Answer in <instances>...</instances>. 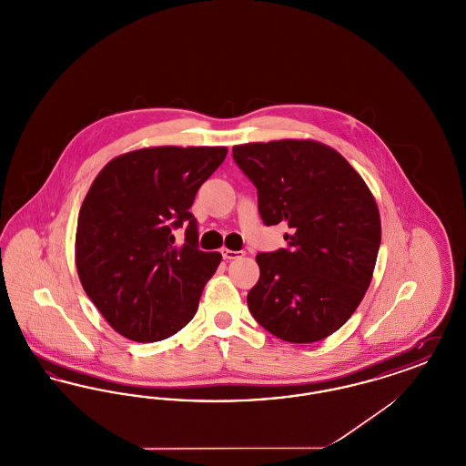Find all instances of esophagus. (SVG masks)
Returning <instances> with one entry per match:
<instances>
[{
	"label": "esophagus",
	"mask_w": 466,
	"mask_h": 466,
	"mask_svg": "<svg viewBox=\"0 0 466 466\" xmlns=\"http://www.w3.org/2000/svg\"><path fill=\"white\" fill-rule=\"evenodd\" d=\"M222 257L225 260H234V258H241V257H244V251H232V249L223 248Z\"/></svg>",
	"instance_id": "34e87169"
}]
</instances>
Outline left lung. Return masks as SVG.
<instances>
[{"label": "left lung", "mask_w": 466, "mask_h": 466, "mask_svg": "<svg viewBox=\"0 0 466 466\" xmlns=\"http://www.w3.org/2000/svg\"><path fill=\"white\" fill-rule=\"evenodd\" d=\"M255 185L258 213L287 223V248L258 253L251 316L281 340L309 344L337 332L370 285L380 246L376 200L351 164L309 139L232 148Z\"/></svg>", "instance_id": "obj_1"}]
</instances>
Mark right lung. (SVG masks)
I'll return each instance as SVG.
<instances>
[{
    "mask_svg": "<svg viewBox=\"0 0 466 466\" xmlns=\"http://www.w3.org/2000/svg\"><path fill=\"white\" fill-rule=\"evenodd\" d=\"M225 147H157L115 157L90 185L78 215L75 257L82 287L111 327L136 342L179 332L198 312L222 262L199 249L188 211ZM186 225V243L172 230Z\"/></svg>",
    "mask_w": 466,
    "mask_h": 466,
    "instance_id": "obj_1",
    "label": "right lung"
}]
</instances>
